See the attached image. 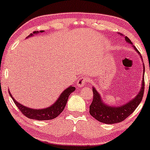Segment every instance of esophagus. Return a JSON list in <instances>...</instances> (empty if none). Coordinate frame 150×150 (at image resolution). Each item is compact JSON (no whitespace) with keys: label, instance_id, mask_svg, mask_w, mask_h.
Returning a JSON list of instances; mask_svg holds the SVG:
<instances>
[{"label":"esophagus","instance_id":"esophagus-1","mask_svg":"<svg viewBox=\"0 0 150 150\" xmlns=\"http://www.w3.org/2000/svg\"><path fill=\"white\" fill-rule=\"evenodd\" d=\"M89 82V79L87 77H81L78 79L77 82V86L79 87H82L85 85V84Z\"/></svg>","mask_w":150,"mask_h":150}]
</instances>
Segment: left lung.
<instances>
[{
	"label": "left lung",
	"instance_id": "obj_1",
	"mask_svg": "<svg viewBox=\"0 0 150 150\" xmlns=\"http://www.w3.org/2000/svg\"><path fill=\"white\" fill-rule=\"evenodd\" d=\"M125 39L128 43L132 44L131 41L128 37H125ZM133 47L135 51L139 53L135 46H133ZM143 66L144 70V65ZM142 83V87H141L140 92L136 96V97H135V99L130 101L126 104L122 105L118 107L108 106L104 104L101 101L99 93L93 87V100L92 104L89 106V113L96 120H99L101 123H106V124H113V123H120L123 121L125 118H128L140 104L144 91V76Z\"/></svg>",
	"mask_w": 150,
	"mask_h": 150
}]
</instances>
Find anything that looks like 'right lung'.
Listing matches in <instances>:
<instances>
[{
    "mask_svg": "<svg viewBox=\"0 0 150 150\" xmlns=\"http://www.w3.org/2000/svg\"><path fill=\"white\" fill-rule=\"evenodd\" d=\"M44 31H40V32H43ZM39 33V32H34L33 34ZM33 34H31L30 36H32ZM75 89V87H70L67 88L65 91L62 92V94L58 98V100L53 104L52 106L50 107H48L44 109H33V108H30L28 107L23 106L20 104L18 101H16L14 99V98L12 97L11 94L9 92V94L12 99H13V101L18 108L20 109L22 114L25 116L27 118L30 119H36L38 120H51L53 118H56L58 115L61 113L64 109L65 105L68 101V97L72 92H74Z\"/></svg>",
    "mask_w": 150,
    "mask_h": 150,
    "instance_id": "right-lung-1",
    "label": "right lung"
}]
</instances>
